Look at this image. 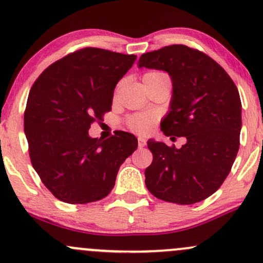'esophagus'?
<instances>
[{
	"mask_svg": "<svg viewBox=\"0 0 263 263\" xmlns=\"http://www.w3.org/2000/svg\"><path fill=\"white\" fill-rule=\"evenodd\" d=\"M146 143H147L146 138H144V137H138V147H140V148H142V147L146 146Z\"/></svg>",
	"mask_w": 263,
	"mask_h": 263,
	"instance_id": "34e87169",
	"label": "esophagus"
}]
</instances>
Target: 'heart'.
Returning <instances> with one entry per match:
<instances>
[{"mask_svg":"<svg viewBox=\"0 0 263 263\" xmlns=\"http://www.w3.org/2000/svg\"><path fill=\"white\" fill-rule=\"evenodd\" d=\"M151 74H159V73H148L146 75ZM156 122V116L153 114L148 112H142V114H136L129 116L127 119V125L131 129H134L136 132H140V134H147L151 128H152L153 123Z\"/></svg>","mask_w":263,"mask_h":263,"instance_id":"obj_1","label":"heart"}]
</instances>
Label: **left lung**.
Segmentation results:
<instances>
[{
    "label": "left lung",
    "mask_w": 263,
    "mask_h": 263,
    "mask_svg": "<svg viewBox=\"0 0 263 263\" xmlns=\"http://www.w3.org/2000/svg\"><path fill=\"white\" fill-rule=\"evenodd\" d=\"M137 64L171 77L173 92L161 127L186 140L180 148L148 140L147 189L170 203H199L220 188L236 158L242 125L237 87L215 60L186 45L142 54Z\"/></svg>",
    "instance_id": "obj_1"
}]
</instances>
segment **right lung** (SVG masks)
<instances>
[{"label": "right lung", "mask_w": 263, "mask_h": 263, "mask_svg": "<svg viewBox=\"0 0 263 263\" xmlns=\"http://www.w3.org/2000/svg\"><path fill=\"white\" fill-rule=\"evenodd\" d=\"M137 57L84 48L48 66L33 84L25 112L32 165L59 200L86 204L105 198L117 172L137 148L119 131L102 141L89 128L111 110L114 90Z\"/></svg>", "instance_id": "1"}]
</instances>
